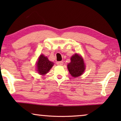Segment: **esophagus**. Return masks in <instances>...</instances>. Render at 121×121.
<instances>
[{
  "label": "esophagus",
  "instance_id": "esophagus-1",
  "mask_svg": "<svg viewBox=\"0 0 121 121\" xmlns=\"http://www.w3.org/2000/svg\"><path fill=\"white\" fill-rule=\"evenodd\" d=\"M57 64L58 65L62 66V65H63V62H62V61H60V62H58L57 63Z\"/></svg>",
  "mask_w": 121,
  "mask_h": 121
}]
</instances>
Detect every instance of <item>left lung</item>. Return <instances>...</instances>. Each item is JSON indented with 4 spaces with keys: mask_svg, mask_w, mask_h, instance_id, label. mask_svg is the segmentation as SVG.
Instances as JSON below:
<instances>
[{
    "mask_svg": "<svg viewBox=\"0 0 121 121\" xmlns=\"http://www.w3.org/2000/svg\"><path fill=\"white\" fill-rule=\"evenodd\" d=\"M71 62L68 64L69 72L73 77L77 78L82 75L85 69V65L82 57L76 53L70 58Z\"/></svg>",
    "mask_w": 121,
    "mask_h": 121,
    "instance_id": "obj_1",
    "label": "left lung"
}]
</instances>
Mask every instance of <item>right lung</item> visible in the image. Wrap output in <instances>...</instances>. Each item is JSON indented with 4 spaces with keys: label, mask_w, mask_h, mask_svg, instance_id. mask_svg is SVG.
Wrapping results in <instances>:
<instances>
[{
    "label": "right lung",
    "mask_w": 121,
    "mask_h": 121,
    "mask_svg": "<svg viewBox=\"0 0 121 121\" xmlns=\"http://www.w3.org/2000/svg\"><path fill=\"white\" fill-rule=\"evenodd\" d=\"M53 65V63L49 61L47 57L43 54H41L36 63L37 72L41 75H44L48 73Z\"/></svg>",
    "instance_id": "add662e5"
}]
</instances>
